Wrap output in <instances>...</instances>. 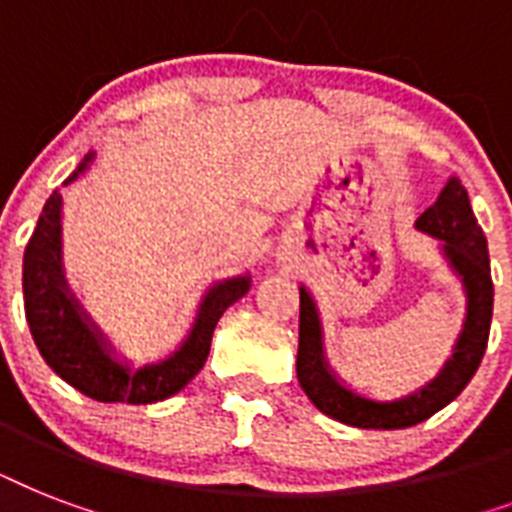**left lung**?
<instances>
[{
  "instance_id": "8db88e82",
  "label": "left lung",
  "mask_w": 512,
  "mask_h": 512,
  "mask_svg": "<svg viewBox=\"0 0 512 512\" xmlns=\"http://www.w3.org/2000/svg\"><path fill=\"white\" fill-rule=\"evenodd\" d=\"M414 228L441 241V255L449 263L457 279L462 281L468 308L465 324L454 342V350L444 369L425 382L422 388L404 398L377 401L350 390L345 382L332 372L324 353V329H321L319 308L311 292L300 287V348H297V380L313 406L327 417L353 428L366 430H398L412 428L417 422L428 420L438 409L452 404L465 385L473 380L481 358H484L489 327H492L494 284L489 268V247L486 236L478 225L468 191L457 177H449L444 191L438 193L433 207L417 217Z\"/></svg>"
}]
</instances>
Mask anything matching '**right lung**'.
I'll return each instance as SVG.
<instances>
[{
	"label": "right lung",
	"instance_id": "right-lung-1",
	"mask_svg": "<svg viewBox=\"0 0 512 512\" xmlns=\"http://www.w3.org/2000/svg\"><path fill=\"white\" fill-rule=\"evenodd\" d=\"M92 159L95 154L90 151L63 185L74 183ZM60 217L63 199L58 191H52L23 255L26 321L47 366L79 393L103 404H156L175 396L207 361L209 342L220 316L228 311V305L249 292V273L212 284L201 297L199 313L180 348L164 361L135 369L130 361L114 356L111 342L92 324L74 292L68 289L60 255Z\"/></svg>",
	"mask_w": 512,
	"mask_h": 512
}]
</instances>
